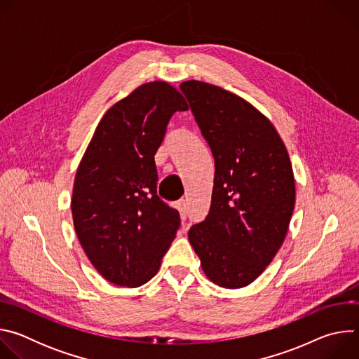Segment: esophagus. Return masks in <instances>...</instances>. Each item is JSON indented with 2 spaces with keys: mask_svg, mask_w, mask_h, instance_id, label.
<instances>
[{
  "mask_svg": "<svg viewBox=\"0 0 359 359\" xmlns=\"http://www.w3.org/2000/svg\"><path fill=\"white\" fill-rule=\"evenodd\" d=\"M176 208H177V210L180 212V215H182V219H186L187 217V206H186V200H179L177 203H176Z\"/></svg>",
  "mask_w": 359,
  "mask_h": 359,
  "instance_id": "1",
  "label": "esophagus"
}]
</instances>
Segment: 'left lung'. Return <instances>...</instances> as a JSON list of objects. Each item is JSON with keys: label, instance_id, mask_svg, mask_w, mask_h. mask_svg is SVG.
<instances>
[{"label": "left lung", "instance_id": "1", "mask_svg": "<svg viewBox=\"0 0 359 359\" xmlns=\"http://www.w3.org/2000/svg\"><path fill=\"white\" fill-rule=\"evenodd\" d=\"M215 156L212 206L189 241L208 278L223 288L251 284L288 231L295 180L274 125L245 99L208 82L180 83Z\"/></svg>", "mask_w": 359, "mask_h": 359}]
</instances>
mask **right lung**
I'll list each match as a JSON object with an SVG mask.
<instances>
[{"label": "right lung", "mask_w": 359, "mask_h": 359, "mask_svg": "<svg viewBox=\"0 0 359 359\" xmlns=\"http://www.w3.org/2000/svg\"><path fill=\"white\" fill-rule=\"evenodd\" d=\"M183 95L165 81L137 86L108 109L78 166L71 209L86 257L112 284L139 287L155 277L180 227L158 196L155 155Z\"/></svg>", "instance_id": "obj_1"}]
</instances>
